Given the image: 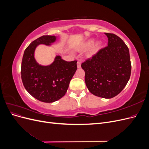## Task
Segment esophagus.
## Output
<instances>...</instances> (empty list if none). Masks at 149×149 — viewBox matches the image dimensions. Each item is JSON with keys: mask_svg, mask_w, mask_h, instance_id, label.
I'll return each mask as SVG.
<instances>
[{"mask_svg": "<svg viewBox=\"0 0 149 149\" xmlns=\"http://www.w3.org/2000/svg\"><path fill=\"white\" fill-rule=\"evenodd\" d=\"M81 65V63L80 61H78L77 62V67L78 68H80Z\"/></svg>", "mask_w": 149, "mask_h": 149, "instance_id": "1", "label": "esophagus"}]
</instances>
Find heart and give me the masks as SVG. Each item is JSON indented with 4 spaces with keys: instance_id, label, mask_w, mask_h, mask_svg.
Instances as JSON below:
<instances>
[{
    "instance_id": "obj_1",
    "label": "heart",
    "mask_w": 149,
    "mask_h": 149,
    "mask_svg": "<svg viewBox=\"0 0 149 149\" xmlns=\"http://www.w3.org/2000/svg\"><path fill=\"white\" fill-rule=\"evenodd\" d=\"M94 40L93 39H89L86 42H85L83 44H82L81 45H80L79 47H78L77 48L78 50L81 51V50H84V49H87L88 48L91 47L93 43ZM102 42L101 41V40H98L97 42H96L95 43H94L93 45L92 46L91 48L90 49V50L88 52V56H92L93 55H95V54L98 52L99 49H100V48L102 46Z\"/></svg>"
}]
</instances>
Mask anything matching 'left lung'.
I'll use <instances>...</instances> for the list:
<instances>
[{
	"mask_svg": "<svg viewBox=\"0 0 149 149\" xmlns=\"http://www.w3.org/2000/svg\"><path fill=\"white\" fill-rule=\"evenodd\" d=\"M108 38L106 47L81 64L85 83L89 92L110 99L119 94L129 80L131 73L129 50L118 36L104 33Z\"/></svg>",
	"mask_w": 149,
	"mask_h": 149,
	"instance_id": "obj_1",
	"label": "left lung"
}]
</instances>
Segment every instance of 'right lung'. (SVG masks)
Returning a JSON list of instances; mask_svg holds the SVG:
<instances>
[{
	"label": "right lung",
	"mask_w": 149,
	"mask_h": 149,
	"mask_svg": "<svg viewBox=\"0 0 149 149\" xmlns=\"http://www.w3.org/2000/svg\"><path fill=\"white\" fill-rule=\"evenodd\" d=\"M56 37L43 35L31 42L25 49L21 66V78L30 95L43 102H53L65 96L71 79L77 70V61H66L56 56L51 65H39L34 57L40 44L51 45Z\"/></svg>",
	"instance_id": "obj_1"
}]
</instances>
